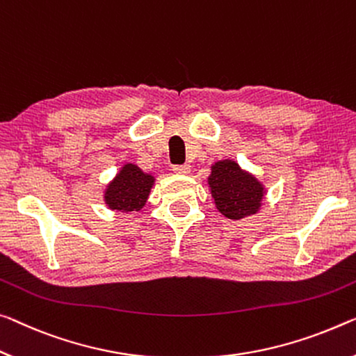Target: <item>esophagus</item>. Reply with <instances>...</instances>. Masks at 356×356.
Returning a JSON list of instances; mask_svg holds the SVG:
<instances>
[{
	"label": "esophagus",
	"mask_w": 356,
	"mask_h": 356,
	"mask_svg": "<svg viewBox=\"0 0 356 356\" xmlns=\"http://www.w3.org/2000/svg\"><path fill=\"white\" fill-rule=\"evenodd\" d=\"M173 172L178 175H188L191 172L189 163H184V165H173Z\"/></svg>",
	"instance_id": "1"
}]
</instances>
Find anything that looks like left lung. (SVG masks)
I'll use <instances>...</instances> for the list:
<instances>
[{"mask_svg": "<svg viewBox=\"0 0 356 356\" xmlns=\"http://www.w3.org/2000/svg\"><path fill=\"white\" fill-rule=\"evenodd\" d=\"M207 184L216 210L234 221L256 215L267 194L266 186L232 159L211 163Z\"/></svg>", "mask_w": 356, "mask_h": 356, "instance_id": "8db88e82", "label": "left lung"}]
</instances>
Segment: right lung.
<instances>
[{
    "label": "right lung",
    "mask_w": 356,
    "mask_h": 356,
    "mask_svg": "<svg viewBox=\"0 0 356 356\" xmlns=\"http://www.w3.org/2000/svg\"><path fill=\"white\" fill-rule=\"evenodd\" d=\"M156 184V177L145 173L132 162H125L103 189V202L109 210L132 213L143 209Z\"/></svg>",
    "instance_id": "right-lung-1"
}]
</instances>
